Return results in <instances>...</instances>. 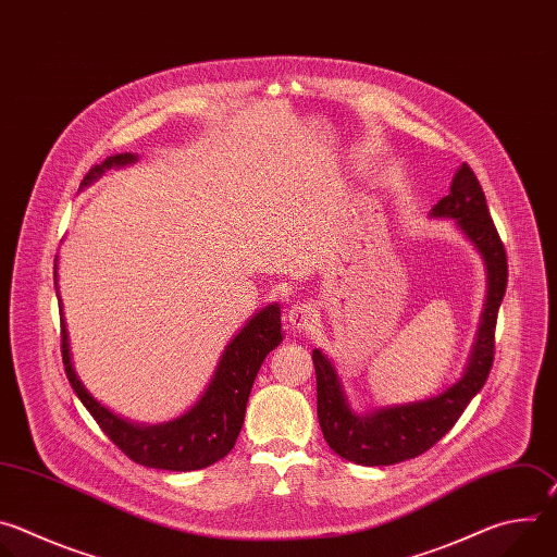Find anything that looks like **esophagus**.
<instances>
[{
	"mask_svg": "<svg viewBox=\"0 0 557 557\" xmlns=\"http://www.w3.org/2000/svg\"><path fill=\"white\" fill-rule=\"evenodd\" d=\"M317 306L312 301H299L295 306L288 308V324L295 331H306L308 326H312L317 322Z\"/></svg>",
	"mask_w": 557,
	"mask_h": 557,
	"instance_id": "34e87169",
	"label": "esophagus"
}]
</instances>
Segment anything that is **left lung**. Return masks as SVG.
<instances>
[{
  "label": "left lung",
  "mask_w": 557,
  "mask_h": 557,
  "mask_svg": "<svg viewBox=\"0 0 557 557\" xmlns=\"http://www.w3.org/2000/svg\"><path fill=\"white\" fill-rule=\"evenodd\" d=\"M432 215L454 218L487 264V304L469 366L458 383L434 399L379 410L359 417L350 410L333 363L312 350L317 374V419L326 443L342 458L359 465H394L414 458L436 445L460 419L467 404L481 392L496 355L498 308L507 290V251L487 209L485 191L467 163L456 172L449 194L438 200Z\"/></svg>",
  "instance_id": "obj_1"
}]
</instances>
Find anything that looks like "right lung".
<instances>
[{
	"instance_id": "right-lung-1",
	"label": "right lung",
	"mask_w": 557,
	"mask_h": 557,
	"mask_svg": "<svg viewBox=\"0 0 557 557\" xmlns=\"http://www.w3.org/2000/svg\"><path fill=\"white\" fill-rule=\"evenodd\" d=\"M134 153H114L108 156L101 165H95L82 181V185H90L103 170L119 168L134 163ZM54 284H57V262H54ZM59 297V295H57ZM61 314V357L65 376L76 392L78 399L88 408L92 419L99 428L108 434V438L134 462L156 469L168 471H191L213 465L215 460L224 458L243 430L247 401L258 376V370L267 355L280 346L282 342V324H280V308L269 306L256 312L253 320L235 335V339L226 346L220 366L202 394V399L181 419L140 428L132 425L103 406H99L84 383L78 381L72 361H70V346H67V331Z\"/></svg>"
}]
</instances>
